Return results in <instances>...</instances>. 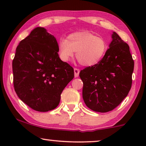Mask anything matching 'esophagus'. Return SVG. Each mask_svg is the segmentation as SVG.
I'll list each match as a JSON object with an SVG mask.
<instances>
[{
	"label": "esophagus",
	"mask_w": 146,
	"mask_h": 146,
	"mask_svg": "<svg viewBox=\"0 0 146 146\" xmlns=\"http://www.w3.org/2000/svg\"><path fill=\"white\" fill-rule=\"evenodd\" d=\"M74 76L75 78H77L79 76V73H80V70L78 68H75L74 69Z\"/></svg>",
	"instance_id": "esophagus-1"
}]
</instances>
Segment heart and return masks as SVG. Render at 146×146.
I'll return each instance as SVG.
<instances>
[{"mask_svg":"<svg viewBox=\"0 0 146 146\" xmlns=\"http://www.w3.org/2000/svg\"><path fill=\"white\" fill-rule=\"evenodd\" d=\"M108 48V45L104 38L88 31L72 33L68 36L66 40H60L58 45L59 57L63 62H68L76 51L78 60L85 66H93L98 64Z\"/></svg>","mask_w":146,"mask_h":146,"instance_id":"obj_1","label":"heart"}]
</instances>
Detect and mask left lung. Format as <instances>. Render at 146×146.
<instances>
[{"label":"left lung","instance_id":"left-lung-1","mask_svg":"<svg viewBox=\"0 0 146 146\" xmlns=\"http://www.w3.org/2000/svg\"><path fill=\"white\" fill-rule=\"evenodd\" d=\"M112 40L102 60L80 72L82 97L88 108L108 112L127 96L131 87L134 62L128 44L113 32Z\"/></svg>","mask_w":146,"mask_h":146}]
</instances>
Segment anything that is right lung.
<instances>
[{"instance_id": "obj_1", "label": "right lung", "mask_w": 146, "mask_h": 146, "mask_svg": "<svg viewBox=\"0 0 146 146\" xmlns=\"http://www.w3.org/2000/svg\"><path fill=\"white\" fill-rule=\"evenodd\" d=\"M58 45L53 35L37 27L16 49L13 60L15 90L36 111L56 108L63 90L74 77L73 68L60 58Z\"/></svg>"}]
</instances>
